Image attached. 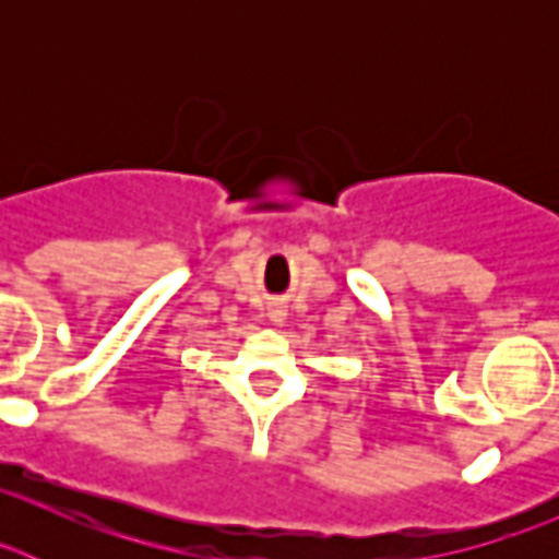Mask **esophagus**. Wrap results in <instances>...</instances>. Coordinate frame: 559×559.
Returning a JSON list of instances; mask_svg holds the SVG:
<instances>
[{
  "mask_svg": "<svg viewBox=\"0 0 559 559\" xmlns=\"http://www.w3.org/2000/svg\"><path fill=\"white\" fill-rule=\"evenodd\" d=\"M271 316H274V322H280V319H283V310H274V313H271Z\"/></svg>",
  "mask_w": 559,
  "mask_h": 559,
  "instance_id": "esophagus-1",
  "label": "esophagus"
}]
</instances>
